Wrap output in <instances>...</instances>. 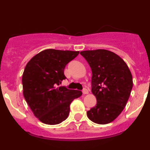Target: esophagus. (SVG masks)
Wrapping results in <instances>:
<instances>
[{
  "instance_id": "esophagus-1",
  "label": "esophagus",
  "mask_w": 150,
  "mask_h": 150,
  "mask_svg": "<svg viewBox=\"0 0 150 150\" xmlns=\"http://www.w3.org/2000/svg\"><path fill=\"white\" fill-rule=\"evenodd\" d=\"M82 93L84 95L88 94V93H89L88 90H87V89H86V88H84V89H83V90H82Z\"/></svg>"
}]
</instances>
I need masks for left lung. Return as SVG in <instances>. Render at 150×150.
Here are the masks:
<instances>
[{
	"mask_svg": "<svg viewBox=\"0 0 150 150\" xmlns=\"http://www.w3.org/2000/svg\"><path fill=\"white\" fill-rule=\"evenodd\" d=\"M92 70V93L96 106L87 111L93 122L105 125L115 120L130 97L133 77L125 62L115 52L106 50L82 51Z\"/></svg>",
	"mask_w": 150,
	"mask_h": 150,
	"instance_id": "8db88e82",
	"label": "left lung"
}]
</instances>
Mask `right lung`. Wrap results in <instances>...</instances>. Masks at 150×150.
Instances as JSON below:
<instances>
[{"mask_svg":"<svg viewBox=\"0 0 150 150\" xmlns=\"http://www.w3.org/2000/svg\"><path fill=\"white\" fill-rule=\"evenodd\" d=\"M79 51L43 50L27 63L22 78L23 96L33 115L41 122L57 125L69 117L70 104L80 97L79 90L60 86L64 69Z\"/></svg>","mask_w":150,"mask_h":150,"instance_id":"right-lung-1","label":"right lung"}]
</instances>
